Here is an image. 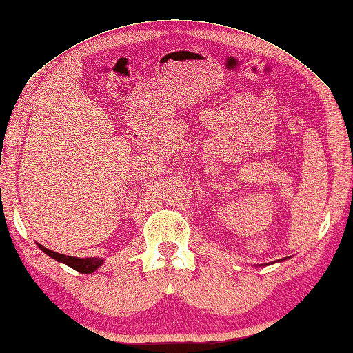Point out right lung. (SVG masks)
Here are the masks:
<instances>
[{"label":"right lung","mask_w":353,"mask_h":353,"mask_svg":"<svg viewBox=\"0 0 353 353\" xmlns=\"http://www.w3.org/2000/svg\"><path fill=\"white\" fill-rule=\"evenodd\" d=\"M39 248H41L43 253L48 254L50 257H53L58 262H63V264L69 265L74 268V270L80 272V273H92L94 270H97V268L102 265V259L100 257H85V259H80V257H74V256H65V254H61V253H56V251L48 250L46 247H42V245H39Z\"/></svg>","instance_id":"add662e5"}]
</instances>
